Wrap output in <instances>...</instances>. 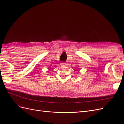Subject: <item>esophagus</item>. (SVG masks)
<instances>
[{"label":"esophagus","mask_w":124,"mask_h":124,"mask_svg":"<svg viewBox=\"0 0 124 124\" xmlns=\"http://www.w3.org/2000/svg\"><path fill=\"white\" fill-rule=\"evenodd\" d=\"M61 65L62 66H65L66 65V64H65V62H61Z\"/></svg>","instance_id":"obj_1"}]
</instances>
